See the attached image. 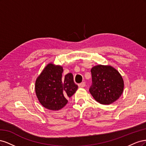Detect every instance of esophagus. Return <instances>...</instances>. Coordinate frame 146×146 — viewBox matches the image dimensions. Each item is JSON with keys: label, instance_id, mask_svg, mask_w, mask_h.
<instances>
[{"label": "esophagus", "instance_id": "1", "mask_svg": "<svg viewBox=\"0 0 146 146\" xmlns=\"http://www.w3.org/2000/svg\"><path fill=\"white\" fill-rule=\"evenodd\" d=\"M78 86L80 87V88H83L85 86V82H82L80 84H78Z\"/></svg>", "mask_w": 146, "mask_h": 146}]
</instances>
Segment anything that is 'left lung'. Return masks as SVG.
Segmentation results:
<instances>
[{
    "mask_svg": "<svg viewBox=\"0 0 146 146\" xmlns=\"http://www.w3.org/2000/svg\"><path fill=\"white\" fill-rule=\"evenodd\" d=\"M92 85L90 92L94 99L103 105H110L121 96L124 83L118 70L110 65L99 64L91 70Z\"/></svg>",
    "mask_w": 146,
    "mask_h": 146,
    "instance_id": "left-lung-1",
    "label": "left lung"
}]
</instances>
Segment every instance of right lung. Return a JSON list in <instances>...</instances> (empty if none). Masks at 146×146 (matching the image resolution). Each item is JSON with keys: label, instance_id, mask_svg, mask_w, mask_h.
Returning <instances> with one entry per match:
<instances>
[{"label": "right lung", "instance_id": "add662e5", "mask_svg": "<svg viewBox=\"0 0 146 146\" xmlns=\"http://www.w3.org/2000/svg\"><path fill=\"white\" fill-rule=\"evenodd\" d=\"M63 67L48 63L35 82V92L44 107L59 110L67 104L69 98L76 92L78 86L74 82L73 75L68 73L62 77Z\"/></svg>", "mask_w": 146, "mask_h": 146}]
</instances>
